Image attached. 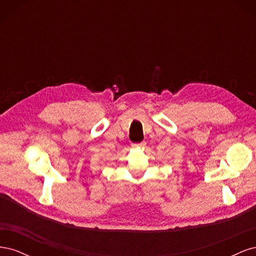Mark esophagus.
<instances>
[{
	"instance_id": "esophagus-1",
	"label": "esophagus",
	"mask_w": 256,
	"mask_h": 256,
	"mask_svg": "<svg viewBox=\"0 0 256 256\" xmlns=\"http://www.w3.org/2000/svg\"><path fill=\"white\" fill-rule=\"evenodd\" d=\"M145 145V142H141V143H134L132 146L134 147H143Z\"/></svg>"
}]
</instances>
